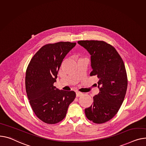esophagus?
Here are the masks:
<instances>
[{
    "label": "esophagus",
    "instance_id": "obj_1",
    "mask_svg": "<svg viewBox=\"0 0 146 146\" xmlns=\"http://www.w3.org/2000/svg\"><path fill=\"white\" fill-rule=\"evenodd\" d=\"M82 94H83V93H80V92H76V97H80V96H81Z\"/></svg>",
    "mask_w": 146,
    "mask_h": 146
}]
</instances>
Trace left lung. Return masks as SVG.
<instances>
[{
	"instance_id": "left-lung-1",
	"label": "left lung",
	"mask_w": 146,
	"mask_h": 146,
	"mask_svg": "<svg viewBox=\"0 0 146 146\" xmlns=\"http://www.w3.org/2000/svg\"><path fill=\"white\" fill-rule=\"evenodd\" d=\"M91 55L90 76H97L99 93L93 103L84 110L86 117L94 123L108 121L117 114L127 88V77L121 57L110 44L104 41L77 42Z\"/></svg>"
}]
</instances>
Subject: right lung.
<instances>
[{
  "instance_id": "add662e5",
  "label": "right lung",
  "mask_w": 146,
  "mask_h": 146,
  "mask_svg": "<svg viewBox=\"0 0 146 146\" xmlns=\"http://www.w3.org/2000/svg\"><path fill=\"white\" fill-rule=\"evenodd\" d=\"M76 43L60 42L42 47L29 63L25 78L26 91L37 117L47 124L61 121L74 100V91H64L53 86L66 54Z\"/></svg>"
}]
</instances>
